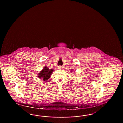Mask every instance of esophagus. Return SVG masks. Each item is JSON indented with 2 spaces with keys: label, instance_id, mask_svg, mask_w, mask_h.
I'll use <instances>...</instances> for the list:
<instances>
[{
  "label": "esophagus",
  "instance_id": "obj_1",
  "mask_svg": "<svg viewBox=\"0 0 123 123\" xmlns=\"http://www.w3.org/2000/svg\"><path fill=\"white\" fill-rule=\"evenodd\" d=\"M63 68V67H62V66H60L58 67V68H59V69H61V68Z\"/></svg>",
  "mask_w": 123,
  "mask_h": 123
}]
</instances>
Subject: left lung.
I'll return each instance as SVG.
<instances>
[{
    "label": "left lung",
    "instance_id": "1",
    "mask_svg": "<svg viewBox=\"0 0 123 123\" xmlns=\"http://www.w3.org/2000/svg\"><path fill=\"white\" fill-rule=\"evenodd\" d=\"M73 71H71V72H73Z\"/></svg>",
    "mask_w": 123,
    "mask_h": 123
}]
</instances>
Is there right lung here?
<instances>
[{
    "mask_svg": "<svg viewBox=\"0 0 123 123\" xmlns=\"http://www.w3.org/2000/svg\"><path fill=\"white\" fill-rule=\"evenodd\" d=\"M53 71L54 69H49L47 66H45L42 70L38 73L37 77L40 79H43V81H47L50 78Z\"/></svg>",
    "mask_w": 123,
    "mask_h": 123,
    "instance_id": "right-lung-1",
    "label": "right lung"
}]
</instances>
